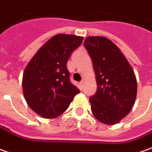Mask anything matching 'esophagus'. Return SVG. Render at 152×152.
Segmentation results:
<instances>
[{"mask_svg": "<svg viewBox=\"0 0 152 152\" xmlns=\"http://www.w3.org/2000/svg\"><path fill=\"white\" fill-rule=\"evenodd\" d=\"M84 84H85V80H81L80 82V88L81 89H83V86H84Z\"/></svg>", "mask_w": 152, "mask_h": 152, "instance_id": "obj_1", "label": "esophagus"}]
</instances>
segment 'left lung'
<instances>
[{"label":"left lung","instance_id":"8db88e82","mask_svg":"<svg viewBox=\"0 0 152 152\" xmlns=\"http://www.w3.org/2000/svg\"><path fill=\"white\" fill-rule=\"evenodd\" d=\"M93 63L97 91L90 98L94 116L106 125H115L132 109L137 82L125 56L103 37H88L84 41Z\"/></svg>","mask_w":152,"mask_h":152}]
</instances>
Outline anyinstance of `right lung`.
<instances>
[{"mask_svg":"<svg viewBox=\"0 0 152 152\" xmlns=\"http://www.w3.org/2000/svg\"><path fill=\"white\" fill-rule=\"evenodd\" d=\"M83 39L74 35H56L41 46L25 68V99L39 115L48 119L57 117L80 92L70 81L66 63Z\"/></svg>","mask_w":152,"mask_h":152,"instance_id":"add662e5","label":"right lung"}]
</instances>
